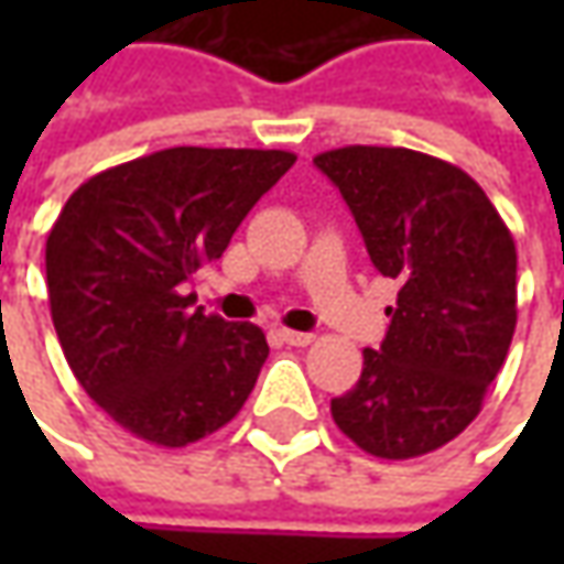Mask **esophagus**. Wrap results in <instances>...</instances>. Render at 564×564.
I'll return each instance as SVG.
<instances>
[{
    "label": "esophagus",
    "mask_w": 564,
    "mask_h": 564,
    "mask_svg": "<svg viewBox=\"0 0 564 564\" xmlns=\"http://www.w3.org/2000/svg\"><path fill=\"white\" fill-rule=\"evenodd\" d=\"M275 336L282 338L285 345H294V348H304V345L314 341V333H294V329H279Z\"/></svg>",
    "instance_id": "34e87169"
}]
</instances>
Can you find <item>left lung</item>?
<instances>
[{"label":"left lung","mask_w":564,"mask_h":564,"mask_svg":"<svg viewBox=\"0 0 564 564\" xmlns=\"http://www.w3.org/2000/svg\"><path fill=\"white\" fill-rule=\"evenodd\" d=\"M314 165L341 191L367 253L399 282L379 351L364 348L333 421L367 455L404 462L452 443L484 408L518 323L514 238L458 165L404 147H338Z\"/></svg>","instance_id":"8db88e82"}]
</instances>
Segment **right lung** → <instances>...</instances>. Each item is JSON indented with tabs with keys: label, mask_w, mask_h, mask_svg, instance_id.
<instances>
[{
	"label": "right lung",
	"mask_w": 564,
	"mask_h": 564,
	"mask_svg": "<svg viewBox=\"0 0 564 564\" xmlns=\"http://www.w3.org/2000/svg\"><path fill=\"white\" fill-rule=\"evenodd\" d=\"M292 165L285 150L172 147L99 172L62 206L46 238L55 336L84 392L138 440L182 448L245 408L267 336L204 314L185 282Z\"/></svg>",
	"instance_id": "right-lung-1"
}]
</instances>
